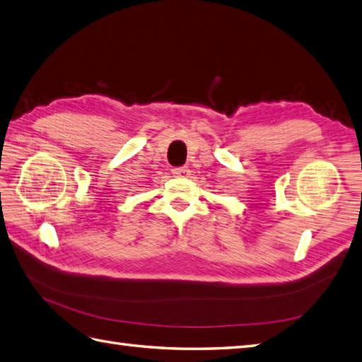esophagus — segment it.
<instances>
[{
  "instance_id": "34e87169",
  "label": "esophagus",
  "mask_w": 362,
  "mask_h": 362,
  "mask_svg": "<svg viewBox=\"0 0 362 362\" xmlns=\"http://www.w3.org/2000/svg\"><path fill=\"white\" fill-rule=\"evenodd\" d=\"M173 174L175 177H188L189 170L188 166H177V168H173Z\"/></svg>"
}]
</instances>
